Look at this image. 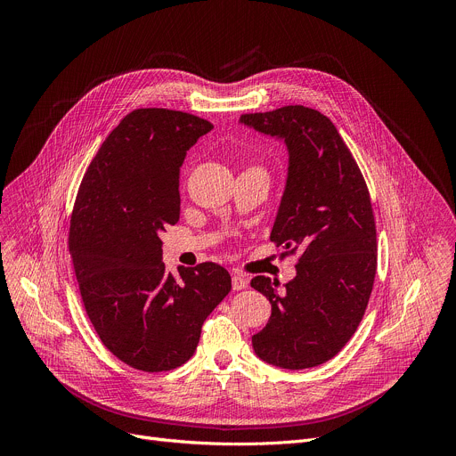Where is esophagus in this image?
Returning a JSON list of instances; mask_svg holds the SVG:
<instances>
[{"label": "esophagus", "instance_id": "34e87169", "mask_svg": "<svg viewBox=\"0 0 456 456\" xmlns=\"http://www.w3.org/2000/svg\"><path fill=\"white\" fill-rule=\"evenodd\" d=\"M248 285V278L240 274V273H232V290H243Z\"/></svg>", "mask_w": 456, "mask_h": 456}]
</instances>
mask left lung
I'll return each mask as SVG.
<instances>
[{
  "instance_id": "left-lung-1",
  "label": "left lung",
  "mask_w": 456,
  "mask_h": 456,
  "mask_svg": "<svg viewBox=\"0 0 456 456\" xmlns=\"http://www.w3.org/2000/svg\"><path fill=\"white\" fill-rule=\"evenodd\" d=\"M240 122L285 142L289 167L271 240L301 252L296 278L256 276L271 301L252 336L267 364L303 370L330 361L357 330L377 269V234L366 182L329 117L305 106L245 113Z\"/></svg>"
}]
</instances>
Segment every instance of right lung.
I'll use <instances>...</instances> for the list:
<instances>
[{"label": "right lung", "mask_w": 456, "mask_h": 456, "mask_svg": "<svg viewBox=\"0 0 456 456\" xmlns=\"http://www.w3.org/2000/svg\"><path fill=\"white\" fill-rule=\"evenodd\" d=\"M213 124L183 111L126 115L92 160L72 213L70 254L86 314L127 366L167 371L197 350L202 324L231 290L218 264H162L160 234L180 218V167Z\"/></svg>", "instance_id": "right-lung-1"}]
</instances>
